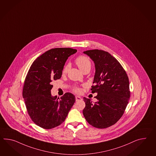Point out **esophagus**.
<instances>
[{
	"instance_id": "esophagus-1",
	"label": "esophagus",
	"mask_w": 156,
	"mask_h": 156,
	"mask_svg": "<svg viewBox=\"0 0 156 156\" xmlns=\"http://www.w3.org/2000/svg\"><path fill=\"white\" fill-rule=\"evenodd\" d=\"M76 101H78L81 100L82 98H81L80 96H76Z\"/></svg>"
}]
</instances>
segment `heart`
Here are the masks:
<instances>
[{"label":"heart","mask_w":156,"mask_h":156,"mask_svg":"<svg viewBox=\"0 0 156 156\" xmlns=\"http://www.w3.org/2000/svg\"><path fill=\"white\" fill-rule=\"evenodd\" d=\"M75 62L77 66L83 72H84L86 70L88 69L90 70L91 68V61L90 60V58L84 55H80L77 57L75 60ZM68 69V65H65L62 70V74H65L66 73H67ZM73 91L76 93H80V89L78 87H75L73 88Z\"/></svg>","instance_id":"heart-1"}]
</instances>
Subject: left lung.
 Returning a JSON list of instances; mask_svg holds the SVG:
<instances>
[{"instance_id":"obj_1","label":"left lung","mask_w":156,"mask_h":156,"mask_svg":"<svg viewBox=\"0 0 156 156\" xmlns=\"http://www.w3.org/2000/svg\"><path fill=\"white\" fill-rule=\"evenodd\" d=\"M95 63V76L91 90L97 92L98 100L92 103L84 98V117L91 125L105 129L113 125L121 118L130 98L129 80L118 60L103 50L84 51Z\"/></svg>"}]
</instances>
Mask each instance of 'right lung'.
Listing matches in <instances>:
<instances>
[{
  "label": "right lung",
  "mask_w": 156,
  "mask_h": 156,
  "mask_svg": "<svg viewBox=\"0 0 156 156\" xmlns=\"http://www.w3.org/2000/svg\"><path fill=\"white\" fill-rule=\"evenodd\" d=\"M77 50L56 48L47 51L31 65L24 81L23 96L27 113L35 124L51 129L62 123L76 101L72 94L66 92L60 99L52 96L51 82L59 80L68 57Z\"/></svg>",
  "instance_id": "add662e5"
}]
</instances>
